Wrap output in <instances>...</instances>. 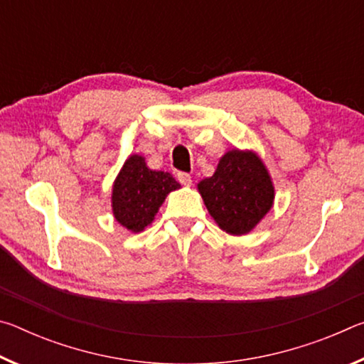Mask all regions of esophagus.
I'll use <instances>...</instances> for the list:
<instances>
[{
  "instance_id": "1",
  "label": "esophagus",
  "mask_w": 364,
  "mask_h": 364,
  "mask_svg": "<svg viewBox=\"0 0 364 364\" xmlns=\"http://www.w3.org/2000/svg\"><path fill=\"white\" fill-rule=\"evenodd\" d=\"M176 178H178V181H180L183 186H191V183H193V180H191V175H188V173H178L176 175Z\"/></svg>"
}]
</instances>
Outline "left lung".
Listing matches in <instances>:
<instances>
[{
	"mask_svg": "<svg viewBox=\"0 0 364 364\" xmlns=\"http://www.w3.org/2000/svg\"><path fill=\"white\" fill-rule=\"evenodd\" d=\"M208 213L221 230L249 232L273 205L274 189L262 160L254 152H226L212 178L199 183Z\"/></svg>",
	"mask_w": 364,
	"mask_h": 364,
	"instance_id": "8db88e82",
	"label": "left lung"
}]
</instances>
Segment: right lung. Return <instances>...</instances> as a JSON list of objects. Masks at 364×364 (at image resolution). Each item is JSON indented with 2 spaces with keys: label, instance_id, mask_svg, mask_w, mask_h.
<instances>
[{
  "label": "right lung",
  "instance_id": "obj_1",
  "mask_svg": "<svg viewBox=\"0 0 364 364\" xmlns=\"http://www.w3.org/2000/svg\"><path fill=\"white\" fill-rule=\"evenodd\" d=\"M180 188L168 171H152L141 156H132L117 176L112 191L115 220L133 232L152 223L170 191Z\"/></svg>",
  "mask_w": 364,
  "mask_h": 364
}]
</instances>
